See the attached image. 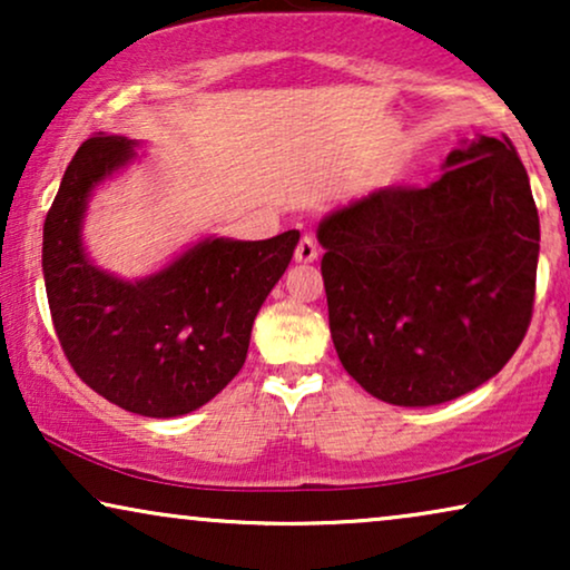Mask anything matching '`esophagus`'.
Instances as JSON below:
<instances>
[{
    "label": "esophagus",
    "mask_w": 570,
    "mask_h": 570,
    "mask_svg": "<svg viewBox=\"0 0 570 570\" xmlns=\"http://www.w3.org/2000/svg\"><path fill=\"white\" fill-rule=\"evenodd\" d=\"M318 256V246H316V238L314 236H303L301 240H298V246H295V262H301V264H308V262H314Z\"/></svg>",
    "instance_id": "34e87169"
}]
</instances>
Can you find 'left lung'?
I'll list each match as a JSON object with an SVG mask.
<instances>
[{
	"label": "left lung",
	"mask_w": 570,
	"mask_h": 570,
	"mask_svg": "<svg viewBox=\"0 0 570 570\" xmlns=\"http://www.w3.org/2000/svg\"><path fill=\"white\" fill-rule=\"evenodd\" d=\"M345 371L400 407L493 379L532 322L540 217L509 137H478L425 189L386 186L318 225Z\"/></svg>",
	"instance_id": "1"
}]
</instances>
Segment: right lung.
Wrapping results in <instances>:
<instances>
[{"instance_id":"1","label":"right lung","mask_w":570,"mask_h":570,"mask_svg":"<svg viewBox=\"0 0 570 570\" xmlns=\"http://www.w3.org/2000/svg\"><path fill=\"white\" fill-rule=\"evenodd\" d=\"M131 155V142L114 135L85 139L75 153L43 223L46 295L59 345L92 392L137 415L176 417L240 371L254 318L301 233L207 238L139 283L106 275L82 254L85 202Z\"/></svg>"}]
</instances>
